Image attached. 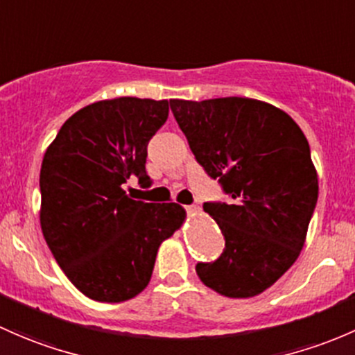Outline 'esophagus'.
<instances>
[{
	"label": "esophagus",
	"mask_w": 355,
	"mask_h": 355,
	"mask_svg": "<svg viewBox=\"0 0 355 355\" xmlns=\"http://www.w3.org/2000/svg\"><path fill=\"white\" fill-rule=\"evenodd\" d=\"M186 211H189V214H198L200 211V207L196 203H193V205H186Z\"/></svg>",
	"instance_id": "1"
}]
</instances>
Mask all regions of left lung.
<instances>
[{
	"instance_id": "1",
	"label": "left lung",
	"mask_w": 355,
	"mask_h": 355,
	"mask_svg": "<svg viewBox=\"0 0 355 355\" xmlns=\"http://www.w3.org/2000/svg\"><path fill=\"white\" fill-rule=\"evenodd\" d=\"M196 162L217 179L229 203L207 202L225 248L196 263L207 287L253 297L294 265L318 202L311 150L291 116L246 97L169 102Z\"/></svg>"
}]
</instances>
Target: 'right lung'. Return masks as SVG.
I'll return each instance as SVG.
<instances>
[{"label": "right lung", "instance_id": "add662e5", "mask_svg": "<svg viewBox=\"0 0 355 355\" xmlns=\"http://www.w3.org/2000/svg\"><path fill=\"white\" fill-rule=\"evenodd\" d=\"M169 102L119 97L64 121L41 167V227L64 275L94 301L121 302L150 282L162 241L184 220L178 203L131 200L128 179L150 188L148 141Z\"/></svg>", "mask_w": 355, "mask_h": 355}]
</instances>
